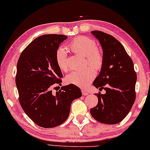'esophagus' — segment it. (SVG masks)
<instances>
[{"label": "esophagus", "instance_id": "1", "mask_svg": "<svg viewBox=\"0 0 150 150\" xmlns=\"http://www.w3.org/2000/svg\"><path fill=\"white\" fill-rule=\"evenodd\" d=\"M81 92H82V94L83 95V96H87V95L89 94L87 91H85V90H82Z\"/></svg>", "mask_w": 150, "mask_h": 150}]
</instances>
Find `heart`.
I'll list each match as a JSON object with an SVG mask.
<instances>
[{"label":"heart","mask_w":150,"mask_h":150,"mask_svg":"<svg viewBox=\"0 0 150 150\" xmlns=\"http://www.w3.org/2000/svg\"><path fill=\"white\" fill-rule=\"evenodd\" d=\"M69 48L75 53L86 57V65H89L96 69H101L104 62L103 54L97 48L96 42L87 36H79L69 45ZM55 59L58 67L63 71L69 69L67 51L64 47L56 50ZM95 72L92 67H87L83 71H71L65 77V82L80 87H86L94 79Z\"/></svg>","instance_id":"heart-1"}]
</instances>
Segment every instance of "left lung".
I'll return each instance as SVG.
<instances>
[{
	"mask_svg": "<svg viewBox=\"0 0 150 150\" xmlns=\"http://www.w3.org/2000/svg\"><path fill=\"white\" fill-rule=\"evenodd\" d=\"M91 33L100 42L104 62L93 85L105 94H96L98 102L90 110L97 121L114 125L122 121L129 112L136 99L137 74L132 58L122 44L112 35L100 31Z\"/></svg>",
	"mask_w": 150,
	"mask_h": 150,
	"instance_id": "obj_1",
	"label": "left lung"
}]
</instances>
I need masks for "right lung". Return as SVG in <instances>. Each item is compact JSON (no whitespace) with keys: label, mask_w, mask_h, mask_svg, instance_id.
Wrapping results in <instances>:
<instances>
[{"label":"right lung","mask_w":150,"mask_h":150,"mask_svg":"<svg viewBox=\"0 0 150 150\" xmlns=\"http://www.w3.org/2000/svg\"><path fill=\"white\" fill-rule=\"evenodd\" d=\"M67 38L61 34L38 37L23 50L17 63L19 102L28 117L40 127L61 125L69 116L72 101L82 96L79 87L71 84L62 87L56 94L52 90L54 85H61L63 74L55 54Z\"/></svg>","instance_id":"1"}]
</instances>
